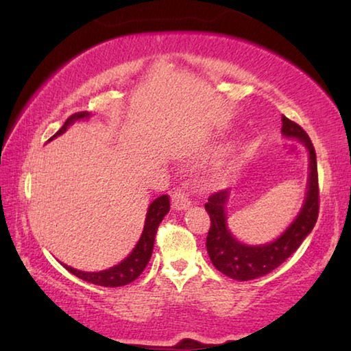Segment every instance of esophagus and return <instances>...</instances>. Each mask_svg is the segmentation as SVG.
Instances as JSON below:
<instances>
[{"mask_svg":"<svg viewBox=\"0 0 351 351\" xmlns=\"http://www.w3.org/2000/svg\"><path fill=\"white\" fill-rule=\"evenodd\" d=\"M171 204H173L175 210H187L190 207V197H189V187L187 186L175 190L173 195H171Z\"/></svg>","mask_w":351,"mask_h":351,"instance_id":"esophagus-1","label":"esophagus"}]
</instances>
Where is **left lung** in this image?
Segmentation results:
<instances>
[{
	"label": "left lung",
	"mask_w": 351,
	"mask_h": 351,
	"mask_svg": "<svg viewBox=\"0 0 351 351\" xmlns=\"http://www.w3.org/2000/svg\"><path fill=\"white\" fill-rule=\"evenodd\" d=\"M282 135L296 138L308 150L310 175L307 184V196L298 218L276 241L264 245H245L234 239L227 230L226 204L228 192L221 190L208 197L206 210L210 215V230L207 234V252L216 270L237 281H250V279L264 276L290 258L313 230L319 213V186H317V165L316 152L310 138L301 125L291 119L282 117Z\"/></svg>",
	"instance_id": "obj_1"
}]
</instances>
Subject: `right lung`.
Here are the masks:
<instances>
[{"mask_svg":"<svg viewBox=\"0 0 351 351\" xmlns=\"http://www.w3.org/2000/svg\"><path fill=\"white\" fill-rule=\"evenodd\" d=\"M90 114L87 112H78L73 113L72 117L67 118L64 125L55 133V135L49 139L52 141L53 138L60 136L61 133H64L67 130V127L70 124H73L75 121L82 119V118H88ZM170 210V199L167 195H162L156 197V199L150 204V207L147 210V216H145V224H144V230L141 238H139L136 247L133 248V252L127 256L123 263H119L118 265L110 267L109 270H103V271H81L72 269L66 264L64 269L69 270L72 275L78 276L80 279L86 282H90L95 285H101V287H123L130 284L132 281L141 275L144 271L145 265L149 264L152 252H154V244H155V237H156V230L161 221L164 219V216L169 213Z\"/></svg>","mask_w":351,"mask_h":351,"instance_id":"right-lung-1","label":"right lung"}]
</instances>
